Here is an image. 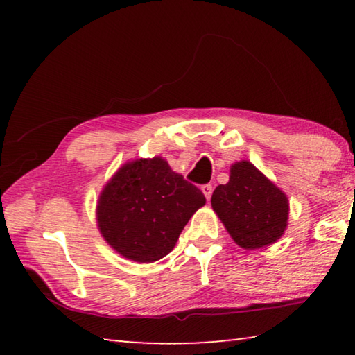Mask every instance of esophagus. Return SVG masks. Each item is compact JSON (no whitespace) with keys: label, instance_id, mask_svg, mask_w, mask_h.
I'll use <instances>...</instances> for the list:
<instances>
[{"label":"esophagus","instance_id":"esophagus-1","mask_svg":"<svg viewBox=\"0 0 355 355\" xmlns=\"http://www.w3.org/2000/svg\"><path fill=\"white\" fill-rule=\"evenodd\" d=\"M202 192H203V194H205L207 200H209V199H211V194H213V186L211 184H203L202 186Z\"/></svg>","mask_w":355,"mask_h":355}]
</instances>
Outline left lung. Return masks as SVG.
<instances>
[{
  "mask_svg": "<svg viewBox=\"0 0 355 355\" xmlns=\"http://www.w3.org/2000/svg\"><path fill=\"white\" fill-rule=\"evenodd\" d=\"M211 207L243 249L272 244L286 228V196L249 161L232 166L228 183L213 192Z\"/></svg>",
  "mask_w": 355,
  "mask_h": 355,
  "instance_id": "left-lung-1",
  "label": "left lung"
}]
</instances>
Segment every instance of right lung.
Wrapping results in <instances>:
<instances>
[{
	"mask_svg": "<svg viewBox=\"0 0 355 355\" xmlns=\"http://www.w3.org/2000/svg\"><path fill=\"white\" fill-rule=\"evenodd\" d=\"M203 205V192L156 156L119 169L101 192L97 220L101 235L120 255L153 263L169 254Z\"/></svg>",
	"mask_w": 355,
	"mask_h": 355,
	"instance_id": "add662e5",
	"label": "right lung"
}]
</instances>
